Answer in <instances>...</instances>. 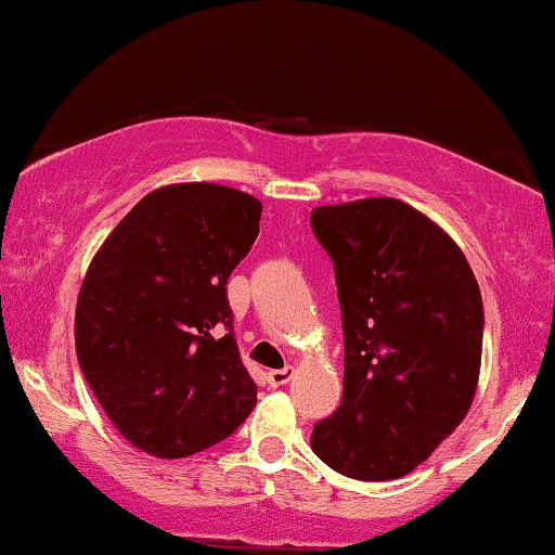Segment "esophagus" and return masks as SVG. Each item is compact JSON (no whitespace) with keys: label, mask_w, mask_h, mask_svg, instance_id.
<instances>
[{"label":"esophagus","mask_w":555,"mask_h":555,"mask_svg":"<svg viewBox=\"0 0 555 555\" xmlns=\"http://www.w3.org/2000/svg\"><path fill=\"white\" fill-rule=\"evenodd\" d=\"M292 375H295V367L286 365V367H282V371H269V375H266V378H269V384H271L273 388H279V386L289 384Z\"/></svg>","instance_id":"esophagus-1"}]
</instances>
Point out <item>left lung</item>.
I'll list each match as a JSON object with an SVG mask.
<instances>
[{
	"label": "left lung",
	"mask_w": 555,
	"mask_h": 555,
	"mask_svg": "<svg viewBox=\"0 0 555 555\" xmlns=\"http://www.w3.org/2000/svg\"><path fill=\"white\" fill-rule=\"evenodd\" d=\"M344 328V393L310 446L354 480H397L423 464L473 406L482 297L436 221L397 197L318 206Z\"/></svg>",
	"instance_id": "left-lung-1"
}]
</instances>
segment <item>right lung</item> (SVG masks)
I'll return each mask as SVG.
<instances>
[{
    "label": "right lung",
    "instance_id": "1",
    "mask_svg": "<svg viewBox=\"0 0 555 555\" xmlns=\"http://www.w3.org/2000/svg\"><path fill=\"white\" fill-rule=\"evenodd\" d=\"M260 211L258 197L224 184H164L88 266L75 308L80 371L114 428L145 454L208 449L256 406L227 279L250 253Z\"/></svg>",
    "mask_w": 555,
    "mask_h": 555
}]
</instances>
